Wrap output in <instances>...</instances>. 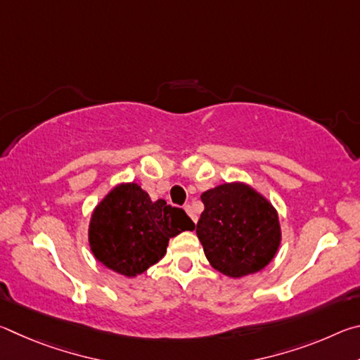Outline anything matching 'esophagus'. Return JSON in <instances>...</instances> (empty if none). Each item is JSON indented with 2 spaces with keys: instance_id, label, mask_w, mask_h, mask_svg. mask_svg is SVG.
<instances>
[{
  "instance_id": "34e87169",
  "label": "esophagus",
  "mask_w": 360,
  "mask_h": 360,
  "mask_svg": "<svg viewBox=\"0 0 360 360\" xmlns=\"http://www.w3.org/2000/svg\"><path fill=\"white\" fill-rule=\"evenodd\" d=\"M184 210H186V212H187V214L192 217V221H193L195 224H197V219H198V217H197V214H195V212H193V210H192V206H191V205H186V206H184Z\"/></svg>"
}]
</instances>
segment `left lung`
Masks as SVG:
<instances>
[{"label": "left lung", "instance_id": "8db88e82", "mask_svg": "<svg viewBox=\"0 0 360 360\" xmlns=\"http://www.w3.org/2000/svg\"><path fill=\"white\" fill-rule=\"evenodd\" d=\"M202 202L197 236L211 266L230 278L264 270L281 243L273 205L243 182L210 188L202 193Z\"/></svg>", "mask_w": 360, "mask_h": 360}]
</instances>
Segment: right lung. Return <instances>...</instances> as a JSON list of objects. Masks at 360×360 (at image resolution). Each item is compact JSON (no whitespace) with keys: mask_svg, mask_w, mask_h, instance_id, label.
I'll use <instances>...</instances> for the list:
<instances>
[{"mask_svg":"<svg viewBox=\"0 0 360 360\" xmlns=\"http://www.w3.org/2000/svg\"><path fill=\"white\" fill-rule=\"evenodd\" d=\"M184 210L152 202L135 182L115 186L94 210L89 245L95 259L119 275H141L167 254L169 238L193 230Z\"/></svg>","mask_w":360,"mask_h":360,"instance_id":"obj_1","label":"right lung"}]
</instances>
